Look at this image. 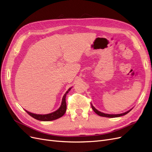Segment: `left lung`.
Returning <instances> with one entry per match:
<instances>
[{
  "instance_id": "obj_1",
  "label": "left lung",
  "mask_w": 152,
  "mask_h": 152,
  "mask_svg": "<svg viewBox=\"0 0 152 152\" xmlns=\"http://www.w3.org/2000/svg\"><path fill=\"white\" fill-rule=\"evenodd\" d=\"M91 104V107H92V108H93V110H94V112L96 113V114H98V115H99V116H102V117H109V118H114V117H121V116H123V115H126L127 113H128L131 110H129V111H127V112H125V113H121V114H116V115H112V114H106V113H102V112H99L98 110H96L93 105H92V104Z\"/></svg>"
}]
</instances>
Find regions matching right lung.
I'll list each match as a JSON object with an SVG mask.
<instances>
[{"instance_id":"1","label":"right lung","mask_w":152,"mask_h":152,"mask_svg":"<svg viewBox=\"0 0 152 152\" xmlns=\"http://www.w3.org/2000/svg\"><path fill=\"white\" fill-rule=\"evenodd\" d=\"M70 89H71V87L66 92L65 95L63 96L61 107H59V108L58 110H57L56 111H55L51 113H49V114H46V115H37V114H34V113H30L28 111H26V110H25V111L27 113L30 115L31 117L34 118L35 119H37V120L41 121H54V120H56V119H57V118H60L66 112V103L65 98H66V96L67 93H68V91Z\"/></svg>"}]
</instances>
